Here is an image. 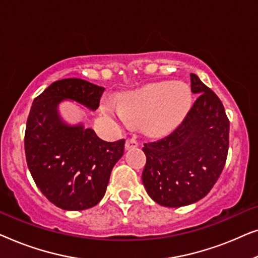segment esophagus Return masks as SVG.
<instances>
[{"label":"esophagus","instance_id":"esophagus-1","mask_svg":"<svg viewBox=\"0 0 258 258\" xmlns=\"http://www.w3.org/2000/svg\"><path fill=\"white\" fill-rule=\"evenodd\" d=\"M137 147H139V143H137V141L135 139H128L125 141V150L134 149V148Z\"/></svg>","mask_w":258,"mask_h":258}]
</instances>
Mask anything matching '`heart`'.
<instances>
[{"mask_svg": "<svg viewBox=\"0 0 258 258\" xmlns=\"http://www.w3.org/2000/svg\"><path fill=\"white\" fill-rule=\"evenodd\" d=\"M191 98L185 83L167 81L128 93L119 100V104L104 101L102 110L122 124L143 123L148 133L161 135L170 132L184 117Z\"/></svg>", "mask_w": 258, "mask_h": 258, "instance_id": "1", "label": "heart"}]
</instances>
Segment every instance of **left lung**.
Returning a JSON list of instances; mask_svg holds the SVG:
<instances>
[{"mask_svg": "<svg viewBox=\"0 0 258 258\" xmlns=\"http://www.w3.org/2000/svg\"><path fill=\"white\" fill-rule=\"evenodd\" d=\"M190 81L199 97L181 124L143 147V185L163 207L188 206L207 196L228 156L229 119L223 104L195 74H190Z\"/></svg>", "mask_w": 258, "mask_h": 258, "instance_id": "left-lung-1", "label": "left lung"}]
</instances>
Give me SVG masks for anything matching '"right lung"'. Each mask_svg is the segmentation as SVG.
Here are the masks:
<instances>
[{"instance_id": "obj_1", "label": "right lung", "mask_w": 258, "mask_h": 258, "mask_svg": "<svg viewBox=\"0 0 258 258\" xmlns=\"http://www.w3.org/2000/svg\"><path fill=\"white\" fill-rule=\"evenodd\" d=\"M104 88L81 79L51 83L35 98L27 119L24 150L37 188L63 210L93 208L104 196L124 140L105 142L83 124H68L57 105L72 100L96 110Z\"/></svg>"}]
</instances>
